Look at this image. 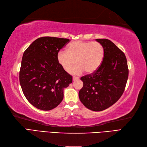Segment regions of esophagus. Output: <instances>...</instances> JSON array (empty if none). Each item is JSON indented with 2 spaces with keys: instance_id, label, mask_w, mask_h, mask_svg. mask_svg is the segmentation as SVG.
<instances>
[{
  "instance_id": "obj_1",
  "label": "esophagus",
  "mask_w": 147,
  "mask_h": 147,
  "mask_svg": "<svg viewBox=\"0 0 147 147\" xmlns=\"http://www.w3.org/2000/svg\"><path fill=\"white\" fill-rule=\"evenodd\" d=\"M78 79H79L78 77H76V76H73V81H75V80H78Z\"/></svg>"
}]
</instances>
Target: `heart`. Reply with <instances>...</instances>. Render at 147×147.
Instances as JSON below:
<instances>
[{
    "label": "heart",
    "mask_w": 147,
    "mask_h": 147,
    "mask_svg": "<svg viewBox=\"0 0 147 147\" xmlns=\"http://www.w3.org/2000/svg\"><path fill=\"white\" fill-rule=\"evenodd\" d=\"M104 56L103 46L97 42L75 41L67 46L66 51H60L57 54V61L64 69L78 74L85 71L92 74L98 69ZM77 62L76 63V62Z\"/></svg>",
    "instance_id": "obj_1"
}]
</instances>
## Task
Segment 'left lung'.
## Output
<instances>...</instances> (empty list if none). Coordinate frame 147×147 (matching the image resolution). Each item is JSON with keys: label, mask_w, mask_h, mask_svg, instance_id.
<instances>
[{"label": "left lung", "mask_w": 147, "mask_h": 147, "mask_svg": "<svg viewBox=\"0 0 147 147\" xmlns=\"http://www.w3.org/2000/svg\"><path fill=\"white\" fill-rule=\"evenodd\" d=\"M103 46L104 56L95 73L81 78L79 92L82 104L90 110L102 111L115 104L123 94L129 70L124 53L108 39H96Z\"/></svg>", "instance_id": "left-lung-1"}]
</instances>
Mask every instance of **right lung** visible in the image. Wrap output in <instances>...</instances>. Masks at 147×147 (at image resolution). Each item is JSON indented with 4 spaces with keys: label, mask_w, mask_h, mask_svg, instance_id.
Segmentation results:
<instances>
[{
    "label": "right lung",
    "mask_w": 147,
    "mask_h": 147,
    "mask_svg": "<svg viewBox=\"0 0 147 147\" xmlns=\"http://www.w3.org/2000/svg\"><path fill=\"white\" fill-rule=\"evenodd\" d=\"M69 42L67 38L43 36L24 51L20 71V83L31 104L43 111L55 108L64 97V88L73 77L57 61L60 50Z\"/></svg>",
    "instance_id": "obj_1"
}]
</instances>
